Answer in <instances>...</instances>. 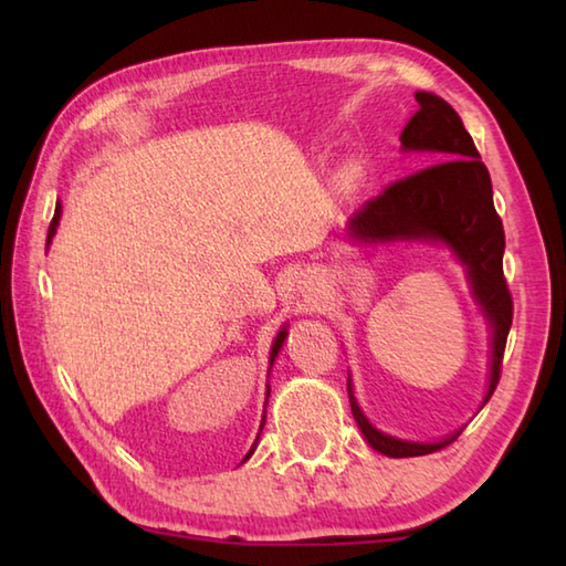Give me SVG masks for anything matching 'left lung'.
<instances>
[{"label":"left lung","mask_w":566,"mask_h":566,"mask_svg":"<svg viewBox=\"0 0 566 566\" xmlns=\"http://www.w3.org/2000/svg\"><path fill=\"white\" fill-rule=\"evenodd\" d=\"M418 112L401 130V150L426 153V170L389 185L377 199L365 203L350 223L347 238L357 245L420 240L440 243L462 264L474 302L491 331L489 384L482 406L494 394L501 377V359L513 321V302L503 280V223L494 209V189L482 155L467 134L460 114L432 92H416ZM350 408L369 448L387 457H420L448 448L460 430L436 442H413L387 436L369 423L357 403L347 375Z\"/></svg>","instance_id":"obj_1"}]
</instances>
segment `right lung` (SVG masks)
I'll use <instances>...</instances> for the list:
<instances>
[{"mask_svg": "<svg viewBox=\"0 0 566 566\" xmlns=\"http://www.w3.org/2000/svg\"><path fill=\"white\" fill-rule=\"evenodd\" d=\"M60 213H63V203H55V216H53V221H51V228H48V245H51V240H53V235H55V231H57V223H60ZM284 340H286V326H282V331L276 333V338H274V343H272V350H270V369H272V365H274V359H276V355H280V350H282V345H284ZM268 396H270V384H268ZM264 403H268V399H264ZM262 428H264V416H262V423H260V432H262ZM260 432H258V438H255V442H252V448H250V452L243 457V462L245 460H250V454L255 452V448H258V440H260Z\"/></svg>", "mask_w": 566, "mask_h": 566, "instance_id": "1", "label": "right lung"}]
</instances>
